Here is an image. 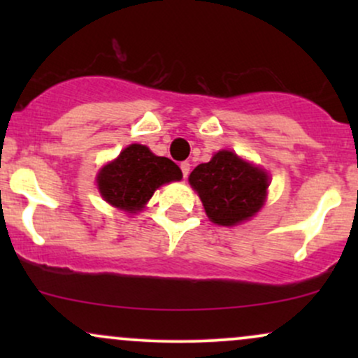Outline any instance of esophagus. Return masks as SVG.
I'll use <instances>...</instances> for the list:
<instances>
[{
	"mask_svg": "<svg viewBox=\"0 0 358 358\" xmlns=\"http://www.w3.org/2000/svg\"><path fill=\"white\" fill-rule=\"evenodd\" d=\"M180 170H182L183 178H187L188 173H190V163H188V162H182V163H180Z\"/></svg>",
	"mask_w": 358,
	"mask_h": 358,
	"instance_id": "1",
	"label": "esophagus"
}]
</instances>
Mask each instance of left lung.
Wrapping results in <instances>:
<instances>
[{
	"label": "left lung",
	"instance_id": "8db88e82",
	"mask_svg": "<svg viewBox=\"0 0 358 358\" xmlns=\"http://www.w3.org/2000/svg\"><path fill=\"white\" fill-rule=\"evenodd\" d=\"M190 185L202 199L208 219L219 225L248 220L262 207L268 175L232 151H219L190 173Z\"/></svg>",
	"mask_w": 358,
	"mask_h": 358
}]
</instances>
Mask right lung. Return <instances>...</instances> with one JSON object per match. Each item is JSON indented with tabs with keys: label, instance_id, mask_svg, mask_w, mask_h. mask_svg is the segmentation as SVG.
I'll use <instances>...</instances> for the list:
<instances>
[{
	"label": "right lung",
	"instance_id": "right-lung-1",
	"mask_svg": "<svg viewBox=\"0 0 358 358\" xmlns=\"http://www.w3.org/2000/svg\"><path fill=\"white\" fill-rule=\"evenodd\" d=\"M182 178V170L143 145L127 146L116 162L102 168L97 185L106 202L126 212L141 210L159 185Z\"/></svg>",
	"mask_w": 358,
	"mask_h": 358
}]
</instances>
